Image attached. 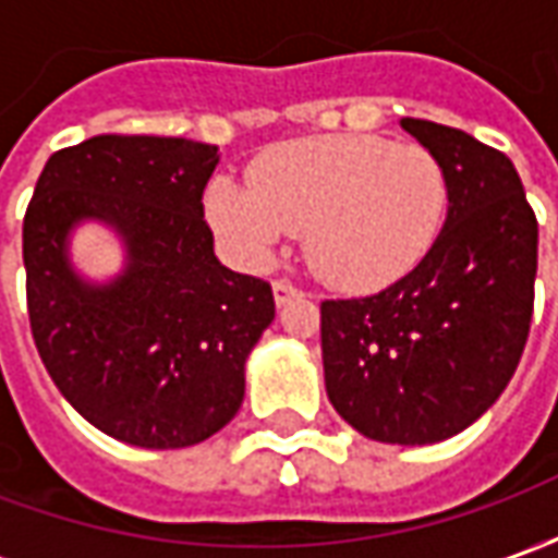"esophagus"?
Masks as SVG:
<instances>
[{
	"mask_svg": "<svg viewBox=\"0 0 558 558\" xmlns=\"http://www.w3.org/2000/svg\"><path fill=\"white\" fill-rule=\"evenodd\" d=\"M271 290H275V304H278V307H283V304L292 302V299H302L304 295L299 287H292L290 280H275V287H271Z\"/></svg>",
	"mask_w": 558,
	"mask_h": 558,
	"instance_id": "esophagus-1",
	"label": "esophagus"
}]
</instances>
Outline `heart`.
I'll use <instances>...</instances> for the list:
<instances>
[{
    "label": "heart",
    "instance_id": "b5f03b06",
    "mask_svg": "<svg viewBox=\"0 0 558 558\" xmlns=\"http://www.w3.org/2000/svg\"><path fill=\"white\" fill-rule=\"evenodd\" d=\"M203 208L242 266H268L292 232H304L319 278L367 292L430 254L448 211V179L439 158L415 143L326 134L266 151L251 167V184L215 175Z\"/></svg>",
    "mask_w": 558,
    "mask_h": 558
}]
</instances>
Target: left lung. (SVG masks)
<instances>
[{"instance_id":"1","label":"left lung","mask_w":558,"mask_h":558,"mask_svg":"<svg viewBox=\"0 0 558 558\" xmlns=\"http://www.w3.org/2000/svg\"><path fill=\"white\" fill-rule=\"evenodd\" d=\"M400 128L442 163L445 223L391 287L323 302V371L331 407L362 436L433 445L478 421L514 376L532 323L538 220L502 151L427 119Z\"/></svg>"}]
</instances>
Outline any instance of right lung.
Here are the masks:
<instances>
[{
	"label": "right lung",
	"mask_w": 558,
	"mask_h": 558,
	"mask_svg": "<svg viewBox=\"0 0 558 558\" xmlns=\"http://www.w3.org/2000/svg\"><path fill=\"white\" fill-rule=\"evenodd\" d=\"M218 146L104 137L44 163L23 220L32 338L62 398L119 442L187 448L230 424L244 364L275 319L266 280L220 266L203 220ZM123 247L110 279L80 272L73 232Z\"/></svg>",
	"instance_id": "add662e5"
}]
</instances>
